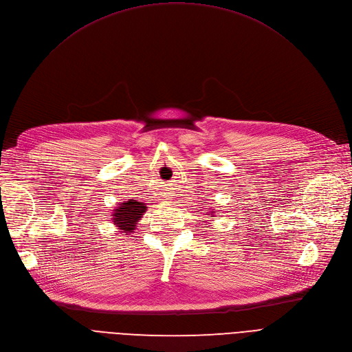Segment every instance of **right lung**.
Masks as SVG:
<instances>
[{
  "mask_svg": "<svg viewBox=\"0 0 352 352\" xmlns=\"http://www.w3.org/2000/svg\"><path fill=\"white\" fill-rule=\"evenodd\" d=\"M144 212H146L144 204L135 202V200H127V202H123L119 208L114 209L113 222L119 226L122 233L127 235V233L135 230L138 221H140V217Z\"/></svg>",
  "mask_w": 352,
  "mask_h": 352,
  "instance_id": "1",
  "label": "right lung"
}]
</instances>
